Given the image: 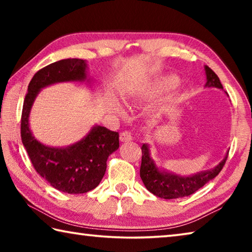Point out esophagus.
<instances>
[{
  "label": "esophagus",
  "instance_id": "esophagus-1",
  "mask_svg": "<svg viewBox=\"0 0 252 252\" xmlns=\"http://www.w3.org/2000/svg\"><path fill=\"white\" fill-rule=\"evenodd\" d=\"M133 139V136L130 133L129 131H123L120 133V141L121 142H129Z\"/></svg>",
  "mask_w": 252,
  "mask_h": 252
}]
</instances>
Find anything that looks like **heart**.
Listing matches in <instances>:
<instances>
[{"instance_id":"obj_1","label":"heart","mask_w":252,"mask_h":252,"mask_svg":"<svg viewBox=\"0 0 252 252\" xmlns=\"http://www.w3.org/2000/svg\"><path fill=\"white\" fill-rule=\"evenodd\" d=\"M179 82V80L177 76L174 75H168V76H164V78H162L161 80L157 81V82L153 84V87L151 89L150 93L153 95H158V94H161V93H164V92H168L170 90H172L177 87V84ZM135 100L134 99H126V102L129 104L133 103ZM113 110L116 111V112L119 114V116L123 117L126 114V111L123 110L122 106L118 103V102L114 101L113 102Z\"/></svg>"}]
</instances>
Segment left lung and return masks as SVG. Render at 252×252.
Wrapping results in <instances>:
<instances>
[{
	"label": "left lung",
	"instance_id": "left-lung-1",
	"mask_svg": "<svg viewBox=\"0 0 252 252\" xmlns=\"http://www.w3.org/2000/svg\"><path fill=\"white\" fill-rule=\"evenodd\" d=\"M207 75L206 87L218 88L223 90L222 84L215 72L209 66H204ZM142 160L140 168V177L147 189L157 197L162 199H178L194 193L213 178L218 176L227 161L228 152L215 168L194 173L192 176H179L157 167L155 160L150 156V149L147 143L141 147Z\"/></svg>",
	"mask_w": 252,
	"mask_h": 252
}]
</instances>
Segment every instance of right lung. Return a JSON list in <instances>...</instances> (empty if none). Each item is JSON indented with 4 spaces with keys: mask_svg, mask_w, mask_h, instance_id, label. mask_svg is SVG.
Wrapping results in <instances>:
<instances>
[{
    "mask_svg": "<svg viewBox=\"0 0 252 252\" xmlns=\"http://www.w3.org/2000/svg\"><path fill=\"white\" fill-rule=\"evenodd\" d=\"M87 69L85 60L64 59L37 71L28 87L21 119V138L34 169L55 189L70 194L85 193L99 186L105 173L106 160L119 148V133L93 126L76 143L54 148L34 138L29 118L42 89L61 82H89Z\"/></svg>",
    "mask_w": 252,
    "mask_h": 252,
    "instance_id": "add662e5",
    "label": "right lung"
}]
</instances>
